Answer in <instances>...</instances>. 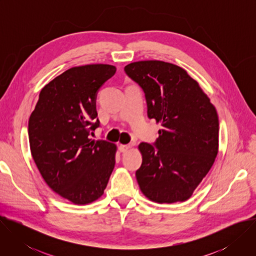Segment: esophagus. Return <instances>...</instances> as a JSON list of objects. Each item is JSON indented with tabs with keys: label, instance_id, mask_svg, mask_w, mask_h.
<instances>
[{
	"label": "esophagus",
	"instance_id": "obj_1",
	"mask_svg": "<svg viewBox=\"0 0 256 256\" xmlns=\"http://www.w3.org/2000/svg\"><path fill=\"white\" fill-rule=\"evenodd\" d=\"M128 149H130V146H128V144H120V151L122 153L128 152Z\"/></svg>",
	"mask_w": 256,
	"mask_h": 256
}]
</instances>
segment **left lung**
<instances>
[{
    "label": "left lung",
    "instance_id": "left-lung-1",
    "mask_svg": "<svg viewBox=\"0 0 256 256\" xmlns=\"http://www.w3.org/2000/svg\"><path fill=\"white\" fill-rule=\"evenodd\" d=\"M144 90L148 116L161 124L155 146L140 142L136 176L142 194L158 204L188 200L212 168L218 151L216 107L188 72L162 60L124 66Z\"/></svg>",
    "mask_w": 256,
    "mask_h": 256
}]
</instances>
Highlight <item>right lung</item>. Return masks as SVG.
Wrapping results in <instances>:
<instances>
[{
	"mask_svg": "<svg viewBox=\"0 0 256 256\" xmlns=\"http://www.w3.org/2000/svg\"><path fill=\"white\" fill-rule=\"evenodd\" d=\"M116 68L93 64L66 70L46 84L28 122L32 158L46 184L75 204L104 194L116 144L90 138L99 126L96 93Z\"/></svg>",
	"mask_w": 256,
	"mask_h": 256,
	"instance_id": "right-lung-1",
	"label": "right lung"
}]
</instances>
